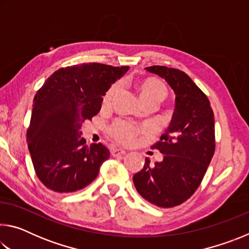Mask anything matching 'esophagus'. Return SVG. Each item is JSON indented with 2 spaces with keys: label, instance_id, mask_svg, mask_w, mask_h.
I'll use <instances>...</instances> for the list:
<instances>
[{
  "label": "esophagus",
  "instance_id": "obj_1",
  "mask_svg": "<svg viewBox=\"0 0 249 249\" xmlns=\"http://www.w3.org/2000/svg\"><path fill=\"white\" fill-rule=\"evenodd\" d=\"M111 154L113 157H120V156H123L126 154V151L124 149H121V148H112L111 149Z\"/></svg>",
  "mask_w": 249,
  "mask_h": 249
}]
</instances>
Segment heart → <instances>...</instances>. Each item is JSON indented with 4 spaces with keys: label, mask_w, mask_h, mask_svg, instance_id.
Instances as JSON below:
<instances>
[{
    "label": "heart",
    "mask_w": 249,
    "mask_h": 249,
    "mask_svg": "<svg viewBox=\"0 0 249 249\" xmlns=\"http://www.w3.org/2000/svg\"><path fill=\"white\" fill-rule=\"evenodd\" d=\"M121 89V83L115 82L112 84L111 88L107 91L104 95L103 102L104 104H111L113 100L116 98L119 94ZM138 92H140V96L142 101L149 100V99H156L161 102L165 100L168 95V89L166 84L162 81L155 78H147L142 80L138 83ZM148 133V128L146 126H135L129 122L125 121H116L114 124L109 128V134L121 144H132L135 142L137 136L142 134Z\"/></svg>",
    "instance_id": "1"
}]
</instances>
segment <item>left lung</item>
Returning a JSON list of instances; mask_svg holds the SVG:
<instances>
[{
  "label": "left lung",
  "instance_id": "1",
  "mask_svg": "<svg viewBox=\"0 0 249 249\" xmlns=\"http://www.w3.org/2000/svg\"><path fill=\"white\" fill-rule=\"evenodd\" d=\"M169 83L176 93L171 123L160 141L151 146L163 154L162 161L133 177L137 192L159 208H174L199 188L215 151L214 113L208 96L183 71L165 66L147 67Z\"/></svg>",
  "mask_w": 249,
  "mask_h": 249
}]
</instances>
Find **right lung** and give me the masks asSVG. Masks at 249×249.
I'll use <instances>...</instances> for the list:
<instances>
[{
	"mask_svg": "<svg viewBox=\"0 0 249 249\" xmlns=\"http://www.w3.org/2000/svg\"><path fill=\"white\" fill-rule=\"evenodd\" d=\"M128 69L98 62L66 67L37 91L26 137L36 175L49 190H81L99 175L109 150L101 142L88 147L80 129L98 114L105 92Z\"/></svg>",
	"mask_w": 249,
	"mask_h": 249,
	"instance_id": "add662e5",
	"label": "right lung"
}]
</instances>
